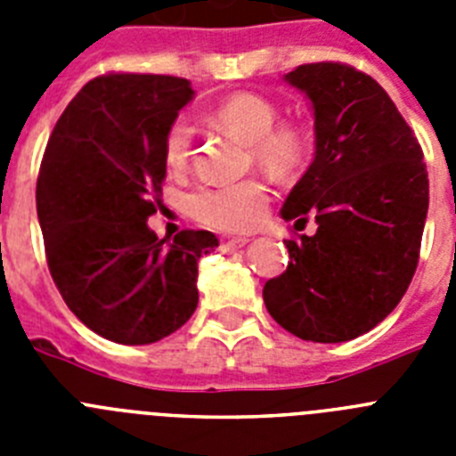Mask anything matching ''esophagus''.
Segmentation results:
<instances>
[{
    "label": "esophagus",
    "instance_id": "1",
    "mask_svg": "<svg viewBox=\"0 0 456 456\" xmlns=\"http://www.w3.org/2000/svg\"><path fill=\"white\" fill-rule=\"evenodd\" d=\"M247 244H248L247 237H235V240L224 241V244H221V251H225V253H235V251H240V248L247 247Z\"/></svg>",
    "mask_w": 456,
    "mask_h": 456
}]
</instances>
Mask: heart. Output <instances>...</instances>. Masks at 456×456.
Listing matches in <instances>:
<instances>
[{"instance_id":"b5f03b06","label":"heart","mask_w":456,"mask_h":456,"mask_svg":"<svg viewBox=\"0 0 456 456\" xmlns=\"http://www.w3.org/2000/svg\"><path fill=\"white\" fill-rule=\"evenodd\" d=\"M278 109L257 93H235L212 111V123L251 146V155L272 175H292L308 157V136L294 123H276ZM191 127L175 120L164 136V159L171 168L187 167L191 152ZM267 191L257 180L208 184L189 196V212L216 231H248L263 219Z\"/></svg>"}]
</instances>
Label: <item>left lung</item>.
<instances>
[{
	"instance_id": "1",
	"label": "left lung",
	"mask_w": 456,
	"mask_h": 456,
	"mask_svg": "<svg viewBox=\"0 0 456 456\" xmlns=\"http://www.w3.org/2000/svg\"><path fill=\"white\" fill-rule=\"evenodd\" d=\"M285 82L308 98L315 157L281 216L315 235L285 240L288 269L267 281L269 315L301 340L347 342L384 322L416 273L429 208L418 139L388 93L345 63H305Z\"/></svg>"
}]
</instances>
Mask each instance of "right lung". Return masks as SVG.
Instances as JSON below:
<instances>
[{
    "instance_id": "obj_1",
    "label": "right lung",
    "mask_w": 456,
    "mask_h": 456,
    "mask_svg": "<svg viewBox=\"0 0 456 456\" xmlns=\"http://www.w3.org/2000/svg\"><path fill=\"white\" fill-rule=\"evenodd\" d=\"M167 75H104L72 98L47 141L36 209L47 267L68 308L118 345L178 331L199 305L212 232L157 240L148 228L167 175L164 136L193 100Z\"/></svg>"
}]
</instances>
